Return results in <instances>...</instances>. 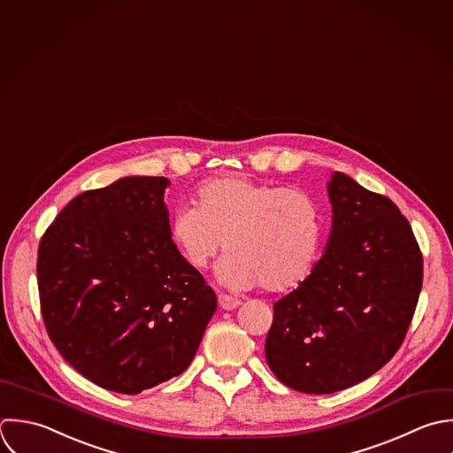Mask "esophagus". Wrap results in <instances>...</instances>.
<instances>
[{
	"label": "esophagus",
	"instance_id": "1",
	"mask_svg": "<svg viewBox=\"0 0 453 453\" xmlns=\"http://www.w3.org/2000/svg\"><path fill=\"white\" fill-rule=\"evenodd\" d=\"M219 305H220V309H224V311H233V309L240 307L242 302L236 300V298H233V296H229V295H219Z\"/></svg>",
	"mask_w": 453,
	"mask_h": 453
}]
</instances>
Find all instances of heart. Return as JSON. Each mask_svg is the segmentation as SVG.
<instances>
[{"label":"heart","instance_id":"obj_1","mask_svg":"<svg viewBox=\"0 0 453 453\" xmlns=\"http://www.w3.org/2000/svg\"><path fill=\"white\" fill-rule=\"evenodd\" d=\"M169 238L194 270L220 252L219 280L236 291L259 284L270 293L296 288L309 275L321 236L318 203L300 188L245 176L215 178L196 192V206L174 210Z\"/></svg>","mask_w":453,"mask_h":453}]
</instances>
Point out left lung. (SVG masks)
<instances>
[{
	"instance_id": "left-lung-1",
	"label": "left lung",
	"mask_w": 453,
	"mask_h": 453,
	"mask_svg": "<svg viewBox=\"0 0 453 453\" xmlns=\"http://www.w3.org/2000/svg\"><path fill=\"white\" fill-rule=\"evenodd\" d=\"M326 190L334 215L325 252L311 275L273 303L265 344L279 381L316 395L349 388L392 360L424 277L411 226L388 197L339 171Z\"/></svg>"
}]
</instances>
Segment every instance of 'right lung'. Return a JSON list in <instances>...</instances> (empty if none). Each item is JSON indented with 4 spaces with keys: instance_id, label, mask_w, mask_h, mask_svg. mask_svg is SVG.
<instances>
[{
    "instance_id": "obj_1",
    "label": "right lung",
    "mask_w": 453,
    "mask_h": 453,
    "mask_svg": "<svg viewBox=\"0 0 453 453\" xmlns=\"http://www.w3.org/2000/svg\"><path fill=\"white\" fill-rule=\"evenodd\" d=\"M164 176H125L72 199L38 247L47 334L91 383L135 395L194 360L217 296L173 245Z\"/></svg>"
}]
</instances>
